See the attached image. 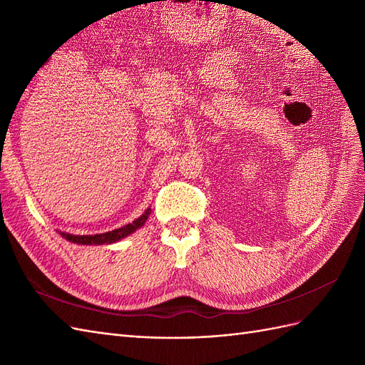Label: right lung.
I'll return each mask as SVG.
<instances>
[{
  "label": "right lung",
  "mask_w": 365,
  "mask_h": 365,
  "mask_svg": "<svg viewBox=\"0 0 365 365\" xmlns=\"http://www.w3.org/2000/svg\"><path fill=\"white\" fill-rule=\"evenodd\" d=\"M151 214V208H148L142 216L137 217L134 222L128 223V225L112 230L108 232H101V235H89V236H76V235H69V232H63L60 231V235L72 242V244L77 245H109V244H115V242L128 237L129 235H133L134 231H137L138 228H142L145 225V222L148 220V216Z\"/></svg>",
  "instance_id": "1"
}]
</instances>
